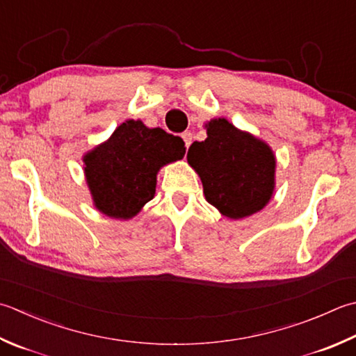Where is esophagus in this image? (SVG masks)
I'll list each match as a JSON object with an SVG mask.
<instances>
[{
  "label": "esophagus",
  "instance_id": "1",
  "mask_svg": "<svg viewBox=\"0 0 356 356\" xmlns=\"http://www.w3.org/2000/svg\"><path fill=\"white\" fill-rule=\"evenodd\" d=\"M182 138H184V142H185V148L188 149V148H190L191 142H193V134H191L190 131H186V132H184V134H182Z\"/></svg>",
  "mask_w": 356,
  "mask_h": 356
}]
</instances>
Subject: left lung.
Segmentation results:
<instances>
[{
	"instance_id": "1",
	"label": "left lung",
	"mask_w": 356,
	"mask_h": 356,
	"mask_svg": "<svg viewBox=\"0 0 356 356\" xmlns=\"http://www.w3.org/2000/svg\"><path fill=\"white\" fill-rule=\"evenodd\" d=\"M205 128L207 138L190 146L186 160L199 174L208 204L229 219L261 211L275 190L273 151L227 118H213Z\"/></svg>"
}]
</instances>
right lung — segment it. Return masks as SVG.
<instances>
[{"instance_id": "right-lung-1", "label": "right lung", "mask_w": 356, "mask_h": 356, "mask_svg": "<svg viewBox=\"0 0 356 356\" xmlns=\"http://www.w3.org/2000/svg\"><path fill=\"white\" fill-rule=\"evenodd\" d=\"M184 156L180 137L146 128L140 120L123 122L83 157L95 208L114 219L134 218L154 197L159 170Z\"/></svg>"}]
</instances>
